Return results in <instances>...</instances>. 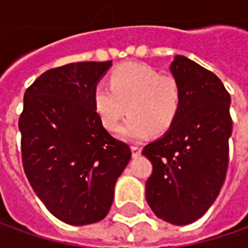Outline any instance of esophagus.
I'll use <instances>...</instances> for the list:
<instances>
[{
  "label": "esophagus",
  "instance_id": "1",
  "mask_svg": "<svg viewBox=\"0 0 248 248\" xmlns=\"http://www.w3.org/2000/svg\"><path fill=\"white\" fill-rule=\"evenodd\" d=\"M131 153H133V158H138L142 153V149L140 146H131Z\"/></svg>",
  "mask_w": 248,
  "mask_h": 248
}]
</instances>
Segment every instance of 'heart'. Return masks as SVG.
I'll list each match as a JSON object with an SVG mask.
<instances>
[{"label":"heart","instance_id":"heart-1","mask_svg":"<svg viewBox=\"0 0 248 248\" xmlns=\"http://www.w3.org/2000/svg\"><path fill=\"white\" fill-rule=\"evenodd\" d=\"M93 101L101 124L111 133L119 129L127 111L130 117L119 137L142 142L153 131L162 134L171 129L181 111L182 90L172 76H161L143 63L124 62L110 73L108 85H95Z\"/></svg>","mask_w":248,"mask_h":248}]
</instances>
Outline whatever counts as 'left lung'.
Here are the masks:
<instances>
[{
	"mask_svg": "<svg viewBox=\"0 0 248 248\" xmlns=\"http://www.w3.org/2000/svg\"><path fill=\"white\" fill-rule=\"evenodd\" d=\"M170 71L181 85L175 124L142 151L153 163L146 201L153 213L175 226L199 219L218 197L229 166L231 98L214 73L183 56Z\"/></svg>",
	"mask_w": 248,
	"mask_h": 248,
	"instance_id": "8db88e82",
	"label": "left lung"
}]
</instances>
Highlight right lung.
I'll list each match as a JSON object with an SVG mask.
<instances>
[{
    "mask_svg": "<svg viewBox=\"0 0 248 248\" xmlns=\"http://www.w3.org/2000/svg\"><path fill=\"white\" fill-rule=\"evenodd\" d=\"M113 62H76L41 74L19 117L26 177L46 208L71 226L102 220L131 151L108 134L93 93Z\"/></svg>",
    "mask_w": 248,
    "mask_h": 248,
    "instance_id": "add662e5",
    "label": "right lung"
}]
</instances>
